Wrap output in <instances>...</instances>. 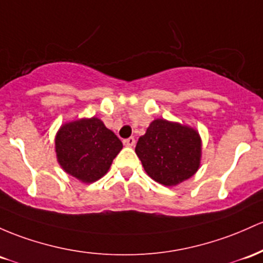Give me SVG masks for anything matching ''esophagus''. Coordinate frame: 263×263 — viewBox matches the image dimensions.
Returning a JSON list of instances; mask_svg holds the SVG:
<instances>
[{
    "instance_id": "esophagus-1",
    "label": "esophagus",
    "mask_w": 263,
    "mask_h": 263,
    "mask_svg": "<svg viewBox=\"0 0 263 263\" xmlns=\"http://www.w3.org/2000/svg\"><path fill=\"white\" fill-rule=\"evenodd\" d=\"M135 143H136V141H135L134 137H128V138H126V140H123V145H125L126 147L135 146Z\"/></svg>"
}]
</instances>
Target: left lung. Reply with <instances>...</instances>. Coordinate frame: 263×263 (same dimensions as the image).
Segmentation results:
<instances>
[{
    "label": "left lung",
    "instance_id": "obj_1",
    "mask_svg": "<svg viewBox=\"0 0 263 263\" xmlns=\"http://www.w3.org/2000/svg\"><path fill=\"white\" fill-rule=\"evenodd\" d=\"M135 151L152 180L176 186L200 168L202 142L192 127L157 118L138 138Z\"/></svg>",
    "mask_w": 263,
    "mask_h": 263
}]
</instances>
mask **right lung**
<instances>
[{
    "mask_svg": "<svg viewBox=\"0 0 263 263\" xmlns=\"http://www.w3.org/2000/svg\"><path fill=\"white\" fill-rule=\"evenodd\" d=\"M122 142L97 117L65 123L54 138L57 161L81 182L92 183L107 174Z\"/></svg>",
    "mask_w": 263,
    "mask_h": 263,
    "instance_id": "add662e5",
    "label": "right lung"
}]
</instances>
